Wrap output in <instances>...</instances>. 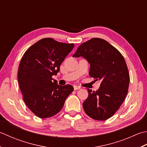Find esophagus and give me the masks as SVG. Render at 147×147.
Segmentation results:
<instances>
[{"label": "esophagus", "mask_w": 147, "mask_h": 147, "mask_svg": "<svg viewBox=\"0 0 147 147\" xmlns=\"http://www.w3.org/2000/svg\"><path fill=\"white\" fill-rule=\"evenodd\" d=\"M74 90H78V89H80V86H74Z\"/></svg>", "instance_id": "esophagus-1"}]
</instances>
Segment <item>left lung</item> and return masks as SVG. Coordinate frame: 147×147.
<instances>
[{
	"mask_svg": "<svg viewBox=\"0 0 147 147\" xmlns=\"http://www.w3.org/2000/svg\"><path fill=\"white\" fill-rule=\"evenodd\" d=\"M80 56L90 63L89 76L101 82L98 91L88 89L84 110L91 118L105 121L117 111L127 95L130 77L126 63L115 47L100 38L79 46L73 57Z\"/></svg>",
	"mask_w": 147,
	"mask_h": 147,
	"instance_id": "left-lung-1",
	"label": "left lung"
}]
</instances>
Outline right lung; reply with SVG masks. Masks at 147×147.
Listing matches in <instances>:
<instances>
[{
  "label": "right lung",
  "mask_w": 147,
  "mask_h": 147,
  "mask_svg": "<svg viewBox=\"0 0 147 147\" xmlns=\"http://www.w3.org/2000/svg\"><path fill=\"white\" fill-rule=\"evenodd\" d=\"M74 47V44L59 42L44 38L26 51L18 73L20 88L28 109L41 119L57 114L64 105L72 86H61L52 78Z\"/></svg>",
  "instance_id": "1"
}]
</instances>
